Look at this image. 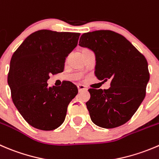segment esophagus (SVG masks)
<instances>
[{
    "mask_svg": "<svg viewBox=\"0 0 159 159\" xmlns=\"http://www.w3.org/2000/svg\"><path fill=\"white\" fill-rule=\"evenodd\" d=\"M78 89L79 92H82V91H86L87 90V88L86 86L83 85V84H78Z\"/></svg>",
    "mask_w": 159,
    "mask_h": 159,
    "instance_id": "34e87169",
    "label": "esophagus"
}]
</instances>
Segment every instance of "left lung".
<instances>
[{
  "label": "left lung",
  "mask_w": 159,
  "mask_h": 159,
  "mask_svg": "<svg viewBox=\"0 0 159 159\" xmlns=\"http://www.w3.org/2000/svg\"><path fill=\"white\" fill-rule=\"evenodd\" d=\"M79 45L95 53V76L111 80L109 89H89L86 102L91 120L103 128H115L130 120L146 95L150 78L148 61L124 36L110 30L82 34Z\"/></svg>",
  "instance_id": "obj_1"
}]
</instances>
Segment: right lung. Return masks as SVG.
I'll return each instance as SVG.
<instances>
[{
    "label": "right lung",
    "instance_id": "add662e5",
    "mask_svg": "<svg viewBox=\"0 0 159 159\" xmlns=\"http://www.w3.org/2000/svg\"><path fill=\"white\" fill-rule=\"evenodd\" d=\"M80 33L42 29L29 35L13 53L7 75L11 98L25 120L35 128L53 130L64 123L67 106L78 94L68 81L48 87L50 75L64 70Z\"/></svg>",
    "mask_w": 159,
    "mask_h": 159
}]
</instances>
